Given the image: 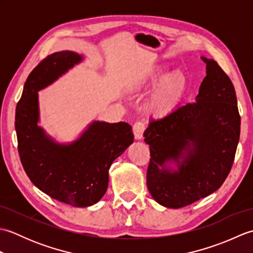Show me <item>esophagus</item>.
<instances>
[{
	"instance_id": "obj_1",
	"label": "esophagus",
	"mask_w": 253,
	"mask_h": 253,
	"mask_svg": "<svg viewBox=\"0 0 253 253\" xmlns=\"http://www.w3.org/2000/svg\"><path fill=\"white\" fill-rule=\"evenodd\" d=\"M146 129V126H144V123L138 121L132 126V131L133 135H135V138L137 140H140V139L143 138V131Z\"/></svg>"
}]
</instances>
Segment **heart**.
<instances>
[{
	"mask_svg": "<svg viewBox=\"0 0 253 253\" xmlns=\"http://www.w3.org/2000/svg\"><path fill=\"white\" fill-rule=\"evenodd\" d=\"M169 69L166 64L153 65L139 74L133 82L136 90L155 84L147 101V110L154 116L163 117L174 112L181 104L187 92L186 74L180 69L169 73Z\"/></svg>",
	"mask_w": 253,
	"mask_h": 253,
	"instance_id": "heart-1",
	"label": "heart"
}]
</instances>
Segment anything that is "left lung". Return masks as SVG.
<instances>
[{
    "label": "left lung",
    "instance_id": "obj_1",
    "mask_svg": "<svg viewBox=\"0 0 253 253\" xmlns=\"http://www.w3.org/2000/svg\"><path fill=\"white\" fill-rule=\"evenodd\" d=\"M207 76L196 102L178 106L144 130L150 147L147 186L161 206L171 209L216 191L232 169L240 136L235 88L214 60L201 56ZM174 163L177 169L170 168Z\"/></svg>",
    "mask_w": 253,
    "mask_h": 253
}]
</instances>
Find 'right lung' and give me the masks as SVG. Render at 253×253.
I'll return each instance as SVG.
<instances>
[{
  "instance_id": "add662e5",
  "label": "right lung",
  "mask_w": 253,
  "mask_h": 253,
  "mask_svg": "<svg viewBox=\"0 0 253 253\" xmlns=\"http://www.w3.org/2000/svg\"><path fill=\"white\" fill-rule=\"evenodd\" d=\"M83 61L76 52L53 53L27 78L16 106L15 128L21 164L37 188L73 207L93 206L109 186V169L133 142L129 124L94 121L71 143L55 142L38 125V91Z\"/></svg>"
}]
</instances>
